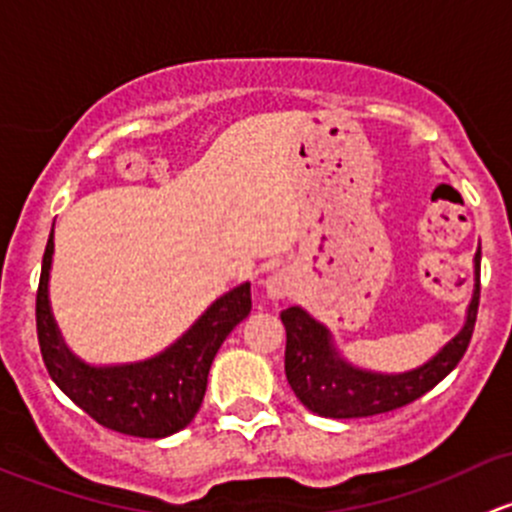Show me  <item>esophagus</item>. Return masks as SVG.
Instances as JSON below:
<instances>
[{
  "mask_svg": "<svg viewBox=\"0 0 512 512\" xmlns=\"http://www.w3.org/2000/svg\"><path fill=\"white\" fill-rule=\"evenodd\" d=\"M267 297L270 299H285L287 294H292V280L285 272H272L265 282Z\"/></svg>",
  "mask_w": 512,
  "mask_h": 512,
  "instance_id": "1",
  "label": "esophagus"
}]
</instances>
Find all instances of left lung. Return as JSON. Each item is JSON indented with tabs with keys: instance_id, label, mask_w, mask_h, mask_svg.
<instances>
[{
	"instance_id": "1",
	"label": "left lung",
	"mask_w": 512,
	"mask_h": 512,
	"mask_svg": "<svg viewBox=\"0 0 512 512\" xmlns=\"http://www.w3.org/2000/svg\"><path fill=\"white\" fill-rule=\"evenodd\" d=\"M476 289L468 304L466 324L436 356L404 374H379L349 364L337 352L324 324L302 307L280 314L287 329L285 374L294 396L309 411L327 418H364L401 409L421 399L438 381L446 379L471 344L480 299V247L476 252Z\"/></svg>"
}]
</instances>
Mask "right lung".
Wrapping results in <instances>:
<instances>
[{
  "mask_svg": "<svg viewBox=\"0 0 512 512\" xmlns=\"http://www.w3.org/2000/svg\"><path fill=\"white\" fill-rule=\"evenodd\" d=\"M54 230L41 260L36 289V337L54 384L111 431L138 438H165L188 426L203 404L210 364L227 334L250 314V282L215 299L198 322L165 352L136 364L91 366L71 354L49 307Z\"/></svg>",
  "mask_w": 512,
  "mask_h": 512,
  "instance_id": "obj_1",
  "label": "right lung"
}]
</instances>
